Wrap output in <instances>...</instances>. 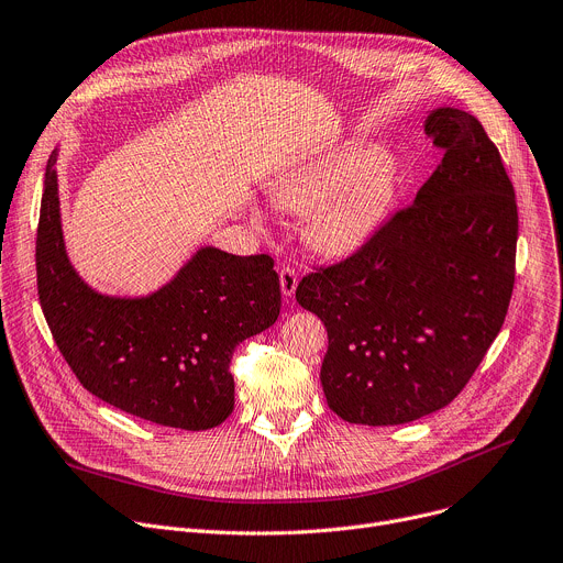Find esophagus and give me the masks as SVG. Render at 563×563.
<instances>
[{"instance_id":"esophagus-1","label":"esophagus","mask_w":563,"mask_h":563,"mask_svg":"<svg viewBox=\"0 0 563 563\" xmlns=\"http://www.w3.org/2000/svg\"><path fill=\"white\" fill-rule=\"evenodd\" d=\"M279 286H282V292L286 297L295 295V290H297V273L292 268H282L279 271Z\"/></svg>"}]
</instances>
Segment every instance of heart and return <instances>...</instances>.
I'll list each match as a JSON object with an SVG mask.
<instances>
[{
	"label": "heart",
	"instance_id": "1",
	"mask_svg": "<svg viewBox=\"0 0 563 563\" xmlns=\"http://www.w3.org/2000/svg\"><path fill=\"white\" fill-rule=\"evenodd\" d=\"M397 194V166L374 142L350 140L288 166L271 185L286 211H311L309 245L324 256H350L378 232Z\"/></svg>",
	"mask_w": 563,
	"mask_h": 563
}]
</instances>
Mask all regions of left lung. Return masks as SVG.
Masks as SVG:
<instances>
[{
    "instance_id": "obj_1",
    "label": "left lung",
    "mask_w": 563,
    "mask_h": 563,
    "mask_svg": "<svg viewBox=\"0 0 563 563\" xmlns=\"http://www.w3.org/2000/svg\"><path fill=\"white\" fill-rule=\"evenodd\" d=\"M423 131L444 157L412 205L295 290L327 327L322 390L350 423H408L449 406L511 299L518 209L498 148L457 108L432 110Z\"/></svg>"
}]
</instances>
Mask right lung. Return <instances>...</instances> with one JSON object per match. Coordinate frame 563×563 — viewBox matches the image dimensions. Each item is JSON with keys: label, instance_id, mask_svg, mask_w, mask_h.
Here are the masks:
<instances>
[{"label": "right lung", "instance_id": "obj_1", "mask_svg": "<svg viewBox=\"0 0 563 563\" xmlns=\"http://www.w3.org/2000/svg\"><path fill=\"white\" fill-rule=\"evenodd\" d=\"M56 159L58 151L42 189L35 271L42 313L67 365L85 390L128 415L183 430L223 423L234 410L232 352L279 318L275 262L202 245L148 295L99 292L67 256Z\"/></svg>", "mask_w": 563, "mask_h": 563}]
</instances>
